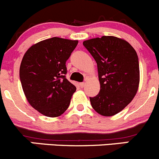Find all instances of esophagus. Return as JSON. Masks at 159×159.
<instances>
[{
  "label": "esophagus",
  "mask_w": 159,
  "mask_h": 159,
  "mask_svg": "<svg viewBox=\"0 0 159 159\" xmlns=\"http://www.w3.org/2000/svg\"><path fill=\"white\" fill-rule=\"evenodd\" d=\"M85 85H86V83H80V87H81V88L84 87Z\"/></svg>",
  "instance_id": "1"
}]
</instances>
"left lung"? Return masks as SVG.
I'll use <instances>...</instances> for the list:
<instances>
[{
  "instance_id": "left-lung-1",
  "label": "left lung",
  "mask_w": 159,
  "mask_h": 159,
  "mask_svg": "<svg viewBox=\"0 0 159 159\" xmlns=\"http://www.w3.org/2000/svg\"><path fill=\"white\" fill-rule=\"evenodd\" d=\"M97 64L99 93L89 97L99 114L111 117L125 109L138 92L139 62L134 48L125 39L102 36L83 42Z\"/></svg>"
}]
</instances>
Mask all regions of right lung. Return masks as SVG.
<instances>
[{
	"label": "right lung",
	"mask_w": 159,
	"mask_h": 159,
	"mask_svg": "<svg viewBox=\"0 0 159 159\" xmlns=\"http://www.w3.org/2000/svg\"><path fill=\"white\" fill-rule=\"evenodd\" d=\"M77 40L54 37L31 45L23 56L20 80L27 100L40 114L62 115L76 88L66 78V62Z\"/></svg>",
	"instance_id": "1"
}]
</instances>
